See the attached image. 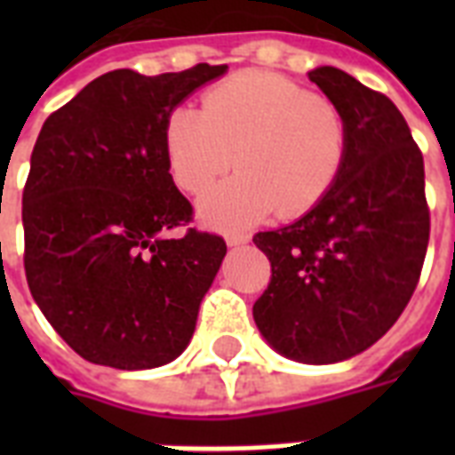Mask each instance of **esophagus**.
Masks as SVG:
<instances>
[{"label": "esophagus", "mask_w": 455, "mask_h": 455, "mask_svg": "<svg viewBox=\"0 0 455 455\" xmlns=\"http://www.w3.org/2000/svg\"><path fill=\"white\" fill-rule=\"evenodd\" d=\"M250 238L248 235L243 234H227V245H231V248H235V245H245Z\"/></svg>", "instance_id": "esophagus-1"}]
</instances>
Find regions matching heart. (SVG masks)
Returning <instances> with one entry per match:
<instances>
[{"instance_id":"heart-1","label":"heart","mask_w":455,"mask_h":455,"mask_svg":"<svg viewBox=\"0 0 455 455\" xmlns=\"http://www.w3.org/2000/svg\"><path fill=\"white\" fill-rule=\"evenodd\" d=\"M170 174L203 193L235 156L238 174L205 193L203 221L245 228L274 210L302 217L328 196L347 153V123L325 96L274 73H241L203 96L200 113L172 110L164 124Z\"/></svg>"}]
</instances>
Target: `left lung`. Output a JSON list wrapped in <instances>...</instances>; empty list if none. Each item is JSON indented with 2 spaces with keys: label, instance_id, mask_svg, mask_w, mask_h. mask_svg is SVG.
Here are the masks:
<instances>
[{
  "label": "left lung",
  "instance_id": "1",
  "mask_svg": "<svg viewBox=\"0 0 455 455\" xmlns=\"http://www.w3.org/2000/svg\"><path fill=\"white\" fill-rule=\"evenodd\" d=\"M309 80L345 117V163L314 210L252 238L271 262L252 316L278 354L321 366L361 354L402 316L423 269L430 210L423 153L395 103L332 66Z\"/></svg>",
  "mask_w": 455,
  "mask_h": 455
}]
</instances>
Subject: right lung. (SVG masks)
<instances>
[{
  "instance_id": "1",
  "label": "right lung",
  "mask_w": 455,
  "mask_h": 455,
  "mask_svg": "<svg viewBox=\"0 0 455 455\" xmlns=\"http://www.w3.org/2000/svg\"><path fill=\"white\" fill-rule=\"evenodd\" d=\"M224 73L207 63L153 77L113 70L42 124L23 188L25 278L82 359L141 371L191 342L227 243L196 228L170 235L193 207L172 181L164 124Z\"/></svg>"
}]
</instances>
